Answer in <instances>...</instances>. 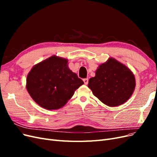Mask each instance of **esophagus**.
<instances>
[{
    "label": "esophagus",
    "mask_w": 157,
    "mask_h": 157,
    "mask_svg": "<svg viewBox=\"0 0 157 157\" xmlns=\"http://www.w3.org/2000/svg\"><path fill=\"white\" fill-rule=\"evenodd\" d=\"M83 81H84V84H88V78H84V79H83Z\"/></svg>",
    "instance_id": "34e87169"
}]
</instances>
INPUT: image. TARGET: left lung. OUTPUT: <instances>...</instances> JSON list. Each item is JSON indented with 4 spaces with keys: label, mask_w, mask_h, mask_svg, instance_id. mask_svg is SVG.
I'll list each match as a JSON object with an SVG mask.
<instances>
[{
    "label": "left lung",
    "mask_w": 157,
    "mask_h": 157,
    "mask_svg": "<svg viewBox=\"0 0 157 157\" xmlns=\"http://www.w3.org/2000/svg\"><path fill=\"white\" fill-rule=\"evenodd\" d=\"M88 88L102 103L109 107L126 102L136 87L134 75L128 67L113 58L99 65L96 76L90 78Z\"/></svg>",
    "instance_id": "obj_1"
}]
</instances>
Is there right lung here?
I'll return each mask as SVG.
<instances>
[{"mask_svg": "<svg viewBox=\"0 0 157 157\" xmlns=\"http://www.w3.org/2000/svg\"><path fill=\"white\" fill-rule=\"evenodd\" d=\"M83 84L69 68L67 59L54 55L33 66L27 75L26 88L38 105L54 110L63 107Z\"/></svg>", "mask_w": 157, "mask_h": 157, "instance_id": "right-lung-1", "label": "right lung"}]
</instances>
